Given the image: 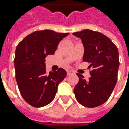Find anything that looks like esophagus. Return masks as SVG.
Listing matches in <instances>:
<instances>
[{"label":"esophagus","instance_id":"esophagus-1","mask_svg":"<svg viewBox=\"0 0 129 129\" xmlns=\"http://www.w3.org/2000/svg\"><path fill=\"white\" fill-rule=\"evenodd\" d=\"M67 75H70L72 74H74V72L72 71V70H67Z\"/></svg>","mask_w":129,"mask_h":129}]
</instances>
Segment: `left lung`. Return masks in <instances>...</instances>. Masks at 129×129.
<instances>
[{
    "mask_svg": "<svg viewBox=\"0 0 129 129\" xmlns=\"http://www.w3.org/2000/svg\"><path fill=\"white\" fill-rule=\"evenodd\" d=\"M80 38L84 47L82 60L92 67L90 77L85 80L77 73L79 82L74 88L77 101L83 106L95 108L111 96L117 82L119 67L118 51L106 36L90 29L72 34Z\"/></svg>",
    "mask_w": 129,
    "mask_h": 129,
    "instance_id": "1",
    "label": "left lung"
}]
</instances>
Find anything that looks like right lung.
Instances as JSON below:
<instances>
[{
    "label": "right lung",
    "instance_id": "add662e5",
    "mask_svg": "<svg viewBox=\"0 0 129 129\" xmlns=\"http://www.w3.org/2000/svg\"><path fill=\"white\" fill-rule=\"evenodd\" d=\"M69 33L43 30L31 33L18 44L14 66L16 80L23 98L31 106H45L54 100L58 85L67 75L59 68L47 73L45 59L54 54L59 42Z\"/></svg>",
    "mask_w": 129,
    "mask_h": 129
}]
</instances>
